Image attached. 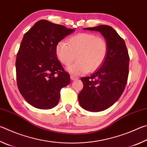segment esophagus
Returning <instances> with one entry per match:
<instances>
[{
  "label": "esophagus",
  "instance_id": "obj_1",
  "mask_svg": "<svg viewBox=\"0 0 147 147\" xmlns=\"http://www.w3.org/2000/svg\"><path fill=\"white\" fill-rule=\"evenodd\" d=\"M78 76H74V75H73V74H71V79L72 80H76V79H78Z\"/></svg>",
  "mask_w": 147,
  "mask_h": 147
}]
</instances>
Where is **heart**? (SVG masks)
<instances>
[{
    "instance_id": "obj_1",
    "label": "heart",
    "mask_w": 147,
    "mask_h": 147,
    "mask_svg": "<svg viewBox=\"0 0 147 147\" xmlns=\"http://www.w3.org/2000/svg\"><path fill=\"white\" fill-rule=\"evenodd\" d=\"M68 43L59 41L56 47V56L64 65L69 66L74 59L75 63L68 68L74 74L96 70L102 65L108 54L106 41L92 33H79L70 37Z\"/></svg>"
}]
</instances>
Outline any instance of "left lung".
Here are the masks:
<instances>
[{
  "mask_svg": "<svg viewBox=\"0 0 147 147\" xmlns=\"http://www.w3.org/2000/svg\"><path fill=\"white\" fill-rule=\"evenodd\" d=\"M84 30L100 32L108 46V54L100 68L90 76L82 77L84 87L78 101L84 109L100 111L117 101L128 80L130 57L124 39L112 27L100 25Z\"/></svg>",
  "mask_w": 147,
  "mask_h": 147,
  "instance_id": "1",
  "label": "left lung"
}]
</instances>
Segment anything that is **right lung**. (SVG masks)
I'll list each match as a JSON object with an SVG mask.
<instances>
[{
    "label": "right lung",
    "mask_w": 147,
    "mask_h": 147,
    "mask_svg": "<svg viewBox=\"0 0 147 147\" xmlns=\"http://www.w3.org/2000/svg\"><path fill=\"white\" fill-rule=\"evenodd\" d=\"M74 31L43 19L24 35L16 58L17 84L22 96L35 108H54L61 89L70 84V75L57 58L56 47Z\"/></svg>",
    "instance_id": "1"
}]
</instances>
